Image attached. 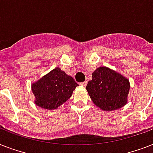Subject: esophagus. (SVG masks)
<instances>
[{
    "instance_id": "obj_1",
    "label": "esophagus",
    "mask_w": 153,
    "mask_h": 153,
    "mask_svg": "<svg viewBox=\"0 0 153 153\" xmlns=\"http://www.w3.org/2000/svg\"><path fill=\"white\" fill-rule=\"evenodd\" d=\"M86 84H87V82L86 81V82H80V83H79V85L82 86H86Z\"/></svg>"
}]
</instances>
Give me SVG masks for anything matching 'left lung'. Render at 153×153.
<instances>
[{
	"instance_id": "1",
	"label": "left lung",
	"mask_w": 153,
	"mask_h": 153,
	"mask_svg": "<svg viewBox=\"0 0 153 153\" xmlns=\"http://www.w3.org/2000/svg\"><path fill=\"white\" fill-rule=\"evenodd\" d=\"M86 89L91 100L100 109L111 111L127 103L129 82L108 67H101L92 74Z\"/></svg>"
}]
</instances>
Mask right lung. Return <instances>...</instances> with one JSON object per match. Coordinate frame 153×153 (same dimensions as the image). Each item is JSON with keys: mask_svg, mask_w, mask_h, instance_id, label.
Listing matches in <instances>:
<instances>
[{"mask_svg": "<svg viewBox=\"0 0 153 153\" xmlns=\"http://www.w3.org/2000/svg\"><path fill=\"white\" fill-rule=\"evenodd\" d=\"M78 86L72 77L57 67L32 84L35 103L44 109H56L71 98Z\"/></svg>", "mask_w": 153, "mask_h": 153, "instance_id": "1", "label": "right lung"}]
</instances>
